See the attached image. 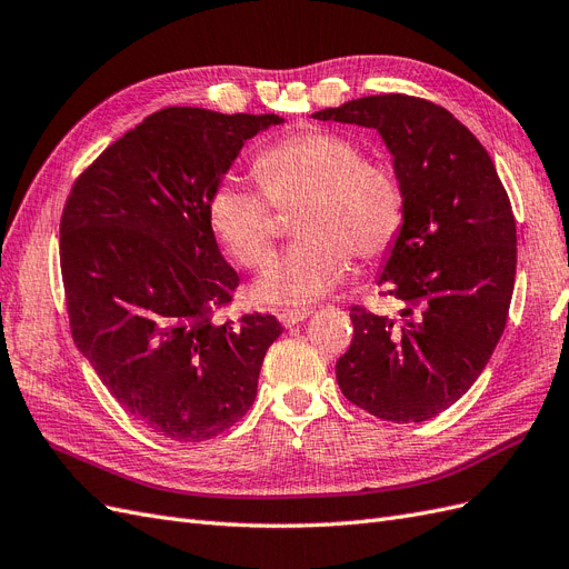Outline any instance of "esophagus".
Returning a JSON list of instances; mask_svg holds the SVG:
<instances>
[{
	"mask_svg": "<svg viewBox=\"0 0 569 569\" xmlns=\"http://www.w3.org/2000/svg\"><path fill=\"white\" fill-rule=\"evenodd\" d=\"M313 311H308V308H303V311H282L278 318L284 327H295L299 322H303L308 316H311Z\"/></svg>",
	"mask_w": 569,
	"mask_h": 569,
	"instance_id": "obj_1",
	"label": "esophagus"
}]
</instances>
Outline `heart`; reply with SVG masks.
<instances>
[{
	"mask_svg": "<svg viewBox=\"0 0 569 569\" xmlns=\"http://www.w3.org/2000/svg\"><path fill=\"white\" fill-rule=\"evenodd\" d=\"M260 189L226 178L206 203L209 226L234 261L256 268L266 261L278 234L274 206L301 203V242L270 258L253 297L280 308H303L347 280L351 251L382 256L399 239L406 220V192L387 163L368 161L351 134L301 130L266 147L253 161Z\"/></svg>",
	"mask_w": 569,
	"mask_h": 569,
	"instance_id": "1",
	"label": "heart"
}]
</instances>
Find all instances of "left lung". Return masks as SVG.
Returning <instances> with one entry per match:
<instances>
[{
  "instance_id": "1",
  "label": "left lung",
  "mask_w": 569,
  "mask_h": 569,
  "mask_svg": "<svg viewBox=\"0 0 569 569\" xmlns=\"http://www.w3.org/2000/svg\"><path fill=\"white\" fill-rule=\"evenodd\" d=\"M313 118L380 132L406 192L377 280L406 308L399 320L351 308L339 389L375 418L425 422L472 387L506 330L518 266L510 199L487 149L432 101L375 94Z\"/></svg>"
}]
</instances>
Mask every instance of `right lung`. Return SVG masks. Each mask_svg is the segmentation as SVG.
<instances>
[{
  "label": "right lung",
  "mask_w": 569,
  "mask_h": 569,
  "mask_svg": "<svg viewBox=\"0 0 569 569\" xmlns=\"http://www.w3.org/2000/svg\"><path fill=\"white\" fill-rule=\"evenodd\" d=\"M274 113L170 107L147 116L76 180L61 274L80 353L130 416L206 441L251 408L274 316L218 320L239 274L206 216L213 187Z\"/></svg>",
  "instance_id": "right-lung-1"
}]
</instances>
